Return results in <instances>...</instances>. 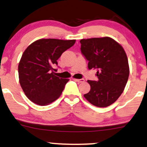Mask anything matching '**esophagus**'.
Listing matches in <instances>:
<instances>
[{"label": "esophagus", "instance_id": "34e87169", "mask_svg": "<svg viewBox=\"0 0 147 147\" xmlns=\"http://www.w3.org/2000/svg\"><path fill=\"white\" fill-rule=\"evenodd\" d=\"M74 80L76 81V82H79V83H80V82H84V79H83V78H82V79H74Z\"/></svg>", "mask_w": 147, "mask_h": 147}]
</instances>
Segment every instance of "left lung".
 Wrapping results in <instances>:
<instances>
[{
	"instance_id": "obj_1",
	"label": "left lung",
	"mask_w": 147,
	"mask_h": 147,
	"mask_svg": "<svg viewBox=\"0 0 147 147\" xmlns=\"http://www.w3.org/2000/svg\"><path fill=\"white\" fill-rule=\"evenodd\" d=\"M81 52L89 69L97 70V81L87 80L91 89L84 97L91 104L106 107L123 92L129 75L128 58L123 47L110 37L82 39Z\"/></svg>"
}]
</instances>
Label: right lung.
I'll return each instance as SVG.
<instances>
[{"label": "right lung", "mask_w": 147, "mask_h": 147, "mask_svg": "<svg viewBox=\"0 0 147 147\" xmlns=\"http://www.w3.org/2000/svg\"><path fill=\"white\" fill-rule=\"evenodd\" d=\"M76 40L39 39L27 47L18 65L19 82L27 98L45 106L58 99L69 79L56 76L57 60Z\"/></svg>", "instance_id": "obj_1"}]
</instances>
